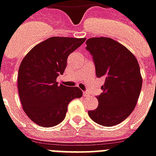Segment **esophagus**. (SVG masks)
I'll use <instances>...</instances> for the list:
<instances>
[{
  "label": "esophagus",
  "mask_w": 156,
  "mask_h": 156,
  "mask_svg": "<svg viewBox=\"0 0 156 156\" xmlns=\"http://www.w3.org/2000/svg\"><path fill=\"white\" fill-rule=\"evenodd\" d=\"M83 96H89V93L87 91H83Z\"/></svg>",
  "instance_id": "esophagus-1"
}]
</instances>
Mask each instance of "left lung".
Returning a JSON list of instances; mask_svg holds the SVG:
<instances>
[{
	"label": "left lung",
	"instance_id": "1",
	"mask_svg": "<svg viewBox=\"0 0 156 156\" xmlns=\"http://www.w3.org/2000/svg\"><path fill=\"white\" fill-rule=\"evenodd\" d=\"M86 49L92 55L96 76L105 81L96 98L98 107L88 111L96 123L111 126L122 122L134 111L142 88L140 68L134 54L109 37L87 40Z\"/></svg>",
	"mask_w": 156,
	"mask_h": 156
}]
</instances>
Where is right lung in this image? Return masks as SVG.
<instances>
[{
    "mask_svg": "<svg viewBox=\"0 0 156 156\" xmlns=\"http://www.w3.org/2000/svg\"><path fill=\"white\" fill-rule=\"evenodd\" d=\"M86 38L53 37L35 45L23 58L18 70L17 87L22 107L28 117L41 126L62 122L68 104L82 97L78 87L58 85L67 58Z\"/></svg>",
    "mask_w": 156,
    "mask_h": 156,
    "instance_id": "1",
    "label": "right lung"
}]
</instances>
